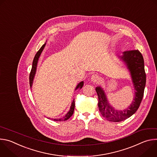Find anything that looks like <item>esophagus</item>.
I'll list each match as a JSON object with an SVG mask.
<instances>
[{"label":"esophagus","instance_id":"obj_1","mask_svg":"<svg viewBox=\"0 0 157 157\" xmlns=\"http://www.w3.org/2000/svg\"><path fill=\"white\" fill-rule=\"evenodd\" d=\"M91 81L93 82H96L99 81V77L98 75H93L91 76Z\"/></svg>","mask_w":157,"mask_h":157}]
</instances>
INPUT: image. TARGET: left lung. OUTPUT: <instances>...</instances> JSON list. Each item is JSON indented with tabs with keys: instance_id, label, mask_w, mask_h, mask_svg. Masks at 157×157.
I'll list each match as a JSON object with an SVG mask.
<instances>
[{
	"instance_id": "8db88e82",
	"label": "left lung",
	"mask_w": 157,
	"mask_h": 157,
	"mask_svg": "<svg viewBox=\"0 0 157 157\" xmlns=\"http://www.w3.org/2000/svg\"><path fill=\"white\" fill-rule=\"evenodd\" d=\"M119 58L125 64L128 70L136 91L131 104L125 109L120 110L109 104L104 89L101 86L96 87L100 113L104 117L111 122L124 121L136 113L142 102L146 84L144 60L142 55L138 50L124 52Z\"/></svg>"
}]
</instances>
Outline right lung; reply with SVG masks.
<instances>
[{
    "mask_svg": "<svg viewBox=\"0 0 157 157\" xmlns=\"http://www.w3.org/2000/svg\"><path fill=\"white\" fill-rule=\"evenodd\" d=\"M46 45V43H44V44H43L42 47L40 48V49L37 52V53H36L33 61V63H32V68L31 70V72L30 74V77H29V81H30V88H32V85H33V79L36 74V68H37V64H38V59L40 56V55L41 53V52H43L44 47ZM84 84V81H81L80 82L79 84H78V85L76 86V88H75V90L78 89H81L83 86ZM75 99L73 100L72 102H71V105L70 109V110L67 113V114L62 117L61 118L59 119H51L53 121H65L66 120H68V119H70L72 115L74 113V110H75Z\"/></svg>",
    "mask_w": 157,
    "mask_h": 157,
    "instance_id": "right-lung-1",
    "label": "right lung"
}]
</instances>
